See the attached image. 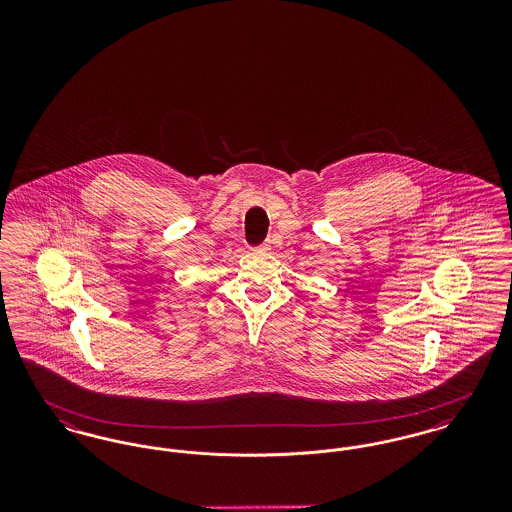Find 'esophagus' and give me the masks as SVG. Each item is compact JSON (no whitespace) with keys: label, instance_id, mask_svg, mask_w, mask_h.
I'll return each instance as SVG.
<instances>
[{"label":"esophagus","instance_id":"esophagus-1","mask_svg":"<svg viewBox=\"0 0 512 512\" xmlns=\"http://www.w3.org/2000/svg\"><path fill=\"white\" fill-rule=\"evenodd\" d=\"M268 247H270V244L261 245V249H263V251H267Z\"/></svg>","mask_w":512,"mask_h":512}]
</instances>
